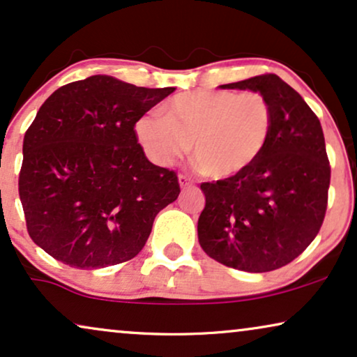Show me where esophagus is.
I'll use <instances>...</instances> for the list:
<instances>
[{
	"label": "esophagus",
	"mask_w": 357,
	"mask_h": 357,
	"mask_svg": "<svg viewBox=\"0 0 357 357\" xmlns=\"http://www.w3.org/2000/svg\"><path fill=\"white\" fill-rule=\"evenodd\" d=\"M178 181H179V186H181V189H186L192 184L191 178H189V176H186V174H179Z\"/></svg>",
	"instance_id": "34e87169"
}]
</instances>
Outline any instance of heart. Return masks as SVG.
Segmentation results:
<instances>
[{"label": "heart", "instance_id": "heart-1", "mask_svg": "<svg viewBox=\"0 0 357 357\" xmlns=\"http://www.w3.org/2000/svg\"><path fill=\"white\" fill-rule=\"evenodd\" d=\"M273 127V107L261 93L196 89L166 101L163 114L142 116L135 135L156 165H169L192 145L202 174L227 179L263 155Z\"/></svg>", "mask_w": 357, "mask_h": 357}]
</instances>
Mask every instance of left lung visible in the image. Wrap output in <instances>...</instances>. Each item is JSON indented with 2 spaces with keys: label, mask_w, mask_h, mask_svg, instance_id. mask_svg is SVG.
I'll return each instance as SVG.
<instances>
[{
  "label": "left lung",
  "mask_w": 357,
  "mask_h": 357,
  "mask_svg": "<svg viewBox=\"0 0 357 357\" xmlns=\"http://www.w3.org/2000/svg\"><path fill=\"white\" fill-rule=\"evenodd\" d=\"M222 89H250L271 102L274 127L263 155L240 174L202 183L197 222L202 250L246 273H268L297 258L325 218L330 188L320 121L278 75H259Z\"/></svg>",
  "instance_id": "left-lung-1"
}]
</instances>
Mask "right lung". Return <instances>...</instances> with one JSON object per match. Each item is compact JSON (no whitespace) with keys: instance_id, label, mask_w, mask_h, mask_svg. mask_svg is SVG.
I'll return each instance as SVG.
<instances>
[{"instance_id":"obj_1","label":"right lung","mask_w":357,"mask_h":357,"mask_svg":"<svg viewBox=\"0 0 357 357\" xmlns=\"http://www.w3.org/2000/svg\"><path fill=\"white\" fill-rule=\"evenodd\" d=\"M173 91L93 75L42 104L24 135L19 197L32 241L52 258L99 269L140 253L179 183L150 163L134 127Z\"/></svg>"}]
</instances>
